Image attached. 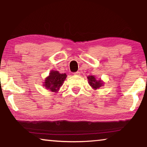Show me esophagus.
<instances>
[{
  "label": "esophagus",
  "mask_w": 147,
  "mask_h": 147,
  "mask_svg": "<svg viewBox=\"0 0 147 147\" xmlns=\"http://www.w3.org/2000/svg\"><path fill=\"white\" fill-rule=\"evenodd\" d=\"M80 74V73L79 71H77V72H75V73H74V75H75V76H79Z\"/></svg>",
  "instance_id": "34e87169"
}]
</instances>
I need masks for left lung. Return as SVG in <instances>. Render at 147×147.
<instances>
[{
	"label": "left lung",
	"instance_id": "obj_1",
	"mask_svg": "<svg viewBox=\"0 0 147 147\" xmlns=\"http://www.w3.org/2000/svg\"><path fill=\"white\" fill-rule=\"evenodd\" d=\"M88 82L89 85L94 90H96L101 86L104 85V82L101 79H96V77L93 75H89L87 76Z\"/></svg>",
	"mask_w": 147,
	"mask_h": 147
}]
</instances>
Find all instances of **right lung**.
Returning <instances> with one entry per match:
<instances>
[{
    "label": "right lung",
    "mask_w": 147,
    "mask_h": 147,
    "mask_svg": "<svg viewBox=\"0 0 147 147\" xmlns=\"http://www.w3.org/2000/svg\"><path fill=\"white\" fill-rule=\"evenodd\" d=\"M67 76L66 73H60L58 71L52 70L50 71L49 75L45 78V82H43V86L49 91L58 92Z\"/></svg>",
    "instance_id": "add662e5"
}]
</instances>
